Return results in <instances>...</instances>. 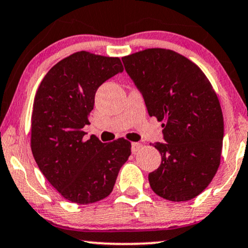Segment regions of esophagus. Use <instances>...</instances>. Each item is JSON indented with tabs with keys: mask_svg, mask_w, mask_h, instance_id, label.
I'll return each instance as SVG.
<instances>
[{
	"mask_svg": "<svg viewBox=\"0 0 248 248\" xmlns=\"http://www.w3.org/2000/svg\"><path fill=\"white\" fill-rule=\"evenodd\" d=\"M141 148H142L141 143H138V142L132 143V152L133 153H136V152H138V151L141 150Z\"/></svg>",
	"mask_w": 248,
	"mask_h": 248,
	"instance_id": "obj_1",
	"label": "esophagus"
}]
</instances>
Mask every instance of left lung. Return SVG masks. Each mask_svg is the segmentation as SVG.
Returning <instances> with one entry per match:
<instances>
[{
  "instance_id": "1",
  "label": "left lung",
  "mask_w": 248,
  "mask_h": 248,
  "mask_svg": "<svg viewBox=\"0 0 248 248\" xmlns=\"http://www.w3.org/2000/svg\"><path fill=\"white\" fill-rule=\"evenodd\" d=\"M142 93L149 115L163 122L160 167L149 174L151 188L170 202L200 195L220 164L224 117L203 71L169 49L152 48L122 58Z\"/></svg>"
}]
</instances>
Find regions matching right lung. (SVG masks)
I'll list each match as a JSON object with an SVG mask.
<instances>
[{
    "instance_id": "1",
    "label": "right lung",
    "mask_w": 248,
    "mask_h": 248,
    "mask_svg": "<svg viewBox=\"0 0 248 248\" xmlns=\"http://www.w3.org/2000/svg\"><path fill=\"white\" fill-rule=\"evenodd\" d=\"M124 70L121 59L78 51L56 63L40 82L31 116V150L40 171L71 202L88 204L113 191L118 171L131 155V142L85 141L95 94Z\"/></svg>"
}]
</instances>
